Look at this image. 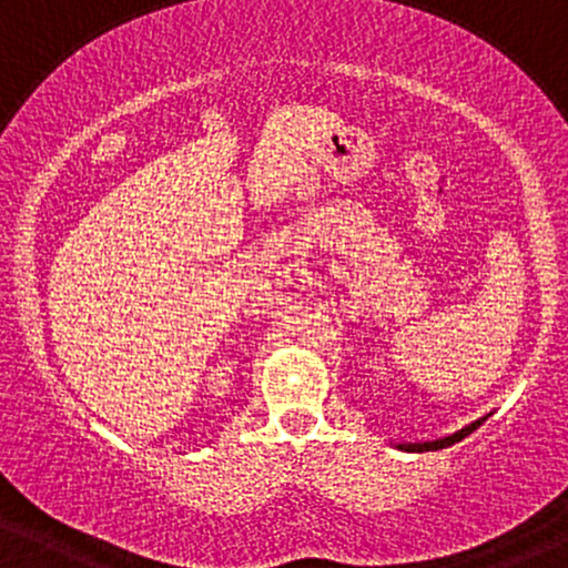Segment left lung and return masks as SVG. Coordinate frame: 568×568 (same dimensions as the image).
<instances>
[{
	"label": "left lung",
	"mask_w": 568,
	"mask_h": 568,
	"mask_svg": "<svg viewBox=\"0 0 568 568\" xmlns=\"http://www.w3.org/2000/svg\"><path fill=\"white\" fill-rule=\"evenodd\" d=\"M484 422H486V416H480V419H475L473 425L456 429L454 435H446V438L425 440V443H397V448H400V452H416V454H422V452H438V448H448V446H454V443H459L462 438H467V435L475 433V429L484 425Z\"/></svg>",
	"instance_id": "1"
}]
</instances>
